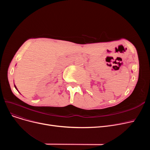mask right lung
Listing matches in <instances>:
<instances>
[{
  "instance_id": "obj_1",
  "label": "right lung",
  "mask_w": 150,
  "mask_h": 150,
  "mask_svg": "<svg viewBox=\"0 0 150 150\" xmlns=\"http://www.w3.org/2000/svg\"><path fill=\"white\" fill-rule=\"evenodd\" d=\"M14 87H15V88H16V89L18 90V89H17V88H16V86L15 85H14Z\"/></svg>"
}]
</instances>
